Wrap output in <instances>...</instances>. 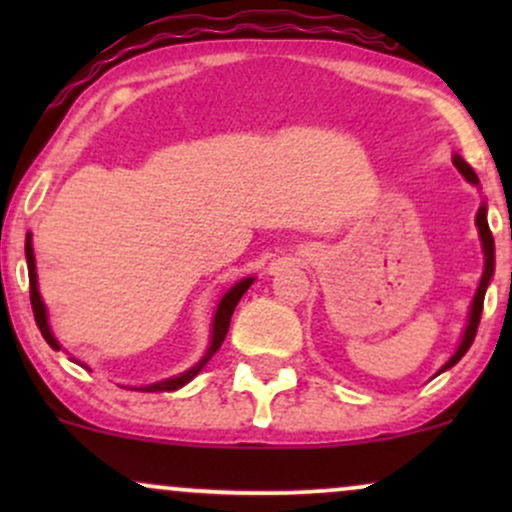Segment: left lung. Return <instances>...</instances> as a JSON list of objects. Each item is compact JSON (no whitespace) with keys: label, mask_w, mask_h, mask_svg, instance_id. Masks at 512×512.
Wrapping results in <instances>:
<instances>
[{"label":"left lung","mask_w":512,"mask_h":512,"mask_svg":"<svg viewBox=\"0 0 512 512\" xmlns=\"http://www.w3.org/2000/svg\"><path fill=\"white\" fill-rule=\"evenodd\" d=\"M452 163H455V168L464 175V180L472 182V185H479L477 173H474L472 166H469V163L464 161L462 156H457V154L452 156ZM486 211H489V209H486V202H484L479 207V211H477V231H479V240H481V252H484V274H481L477 293H474L472 305H469L467 327H464L460 344H457L455 354H452L448 361H445V366L440 368L436 375H440V373H443V370H450L452 366H455V363L460 361V358L469 351V346H472L474 337H477L481 310H484V296H486V289H489V284H491L493 269H496V248H493V236H491V228H489V219H486Z\"/></svg>","instance_id":"8db88e82"}]
</instances>
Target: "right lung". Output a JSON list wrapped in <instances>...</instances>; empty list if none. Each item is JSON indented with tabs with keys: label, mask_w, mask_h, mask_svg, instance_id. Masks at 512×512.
Returning a JSON list of instances; mask_svg holds the SVG:
<instances>
[{
	"label": "right lung",
	"mask_w": 512,
	"mask_h": 512,
	"mask_svg": "<svg viewBox=\"0 0 512 512\" xmlns=\"http://www.w3.org/2000/svg\"><path fill=\"white\" fill-rule=\"evenodd\" d=\"M26 262H28V281H31V305H33V315H35V322H38V330L40 334L45 337V342H48L52 349L60 351L62 344L57 342L55 334L50 330V320H48V308H45L43 298H40V291H38V272H35V255H33V238L31 233L26 236ZM252 281H255V276H245V279H240L238 284H233L231 289L221 296L219 305H216V313H214V320H211V339H209V346L207 351H204V356L199 358L192 368H187L185 373H178L173 375V378H166V380H158V383H151V385H144V387H127V390H142V392H175L180 390V387H185L190 383L192 378L202 370L204 366L209 363V358L219 351V346L223 344V339H226V332H228V325H231V315L233 310H236V305L240 298H243V293L250 289ZM76 361V358H72ZM79 363V361H76ZM84 366V363H81ZM86 368V366H84ZM125 387V385H122Z\"/></svg>",
	"instance_id": "right-lung-1"
}]
</instances>
